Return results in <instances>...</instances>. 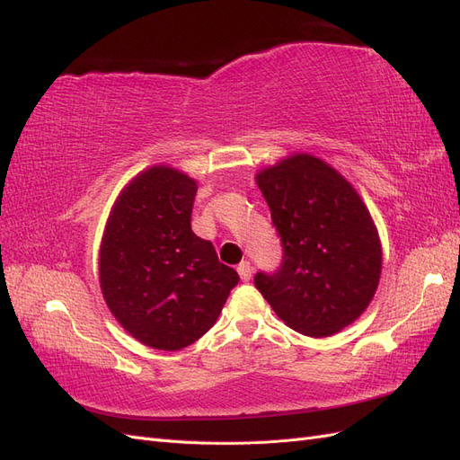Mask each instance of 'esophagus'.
Returning <instances> with one entry per match:
<instances>
[{
  "label": "esophagus",
  "instance_id": "esophagus-1",
  "mask_svg": "<svg viewBox=\"0 0 460 460\" xmlns=\"http://www.w3.org/2000/svg\"><path fill=\"white\" fill-rule=\"evenodd\" d=\"M238 274H240V278H242V282H249V280H252V274H253L252 264H249L247 261L240 262V267H238Z\"/></svg>",
  "mask_w": 460,
  "mask_h": 460
}]
</instances>
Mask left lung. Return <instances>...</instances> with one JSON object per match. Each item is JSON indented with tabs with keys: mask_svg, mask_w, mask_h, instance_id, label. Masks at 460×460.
I'll return each instance as SVG.
<instances>
[{
	"mask_svg": "<svg viewBox=\"0 0 460 460\" xmlns=\"http://www.w3.org/2000/svg\"><path fill=\"white\" fill-rule=\"evenodd\" d=\"M255 182L282 235L284 262L255 286L282 323L328 338L367 311L382 274V242L353 184L313 153L262 166Z\"/></svg>",
	"mask_w": 460,
	"mask_h": 460,
	"instance_id": "8db88e82",
	"label": "left lung"
}]
</instances>
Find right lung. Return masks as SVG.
<instances>
[{
	"label": "right lung",
	"mask_w": 460,
	"mask_h": 460,
	"mask_svg": "<svg viewBox=\"0 0 460 460\" xmlns=\"http://www.w3.org/2000/svg\"><path fill=\"white\" fill-rule=\"evenodd\" d=\"M198 182L171 164H153L124 186L100 245V288L134 340L178 351L213 328L240 282L211 242L191 232Z\"/></svg>",
	"instance_id": "1"
}]
</instances>
